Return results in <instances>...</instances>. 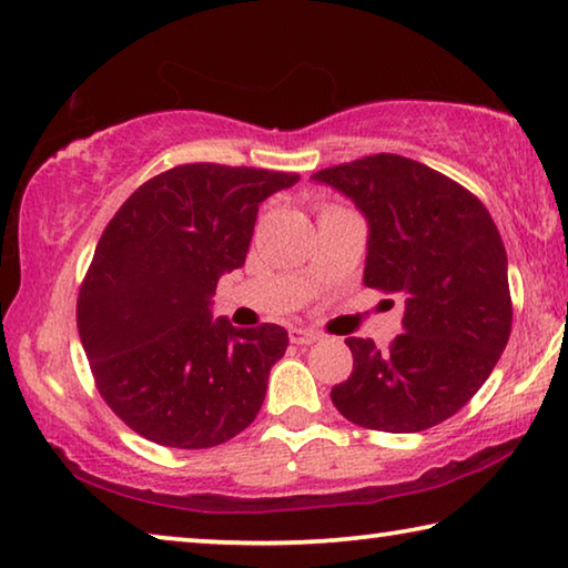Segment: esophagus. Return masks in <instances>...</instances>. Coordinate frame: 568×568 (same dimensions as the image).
<instances>
[{"mask_svg": "<svg viewBox=\"0 0 568 568\" xmlns=\"http://www.w3.org/2000/svg\"><path fill=\"white\" fill-rule=\"evenodd\" d=\"M315 341H321V333L318 331L291 328V343H295V345H313Z\"/></svg>", "mask_w": 568, "mask_h": 568, "instance_id": "34e87169", "label": "esophagus"}]
</instances>
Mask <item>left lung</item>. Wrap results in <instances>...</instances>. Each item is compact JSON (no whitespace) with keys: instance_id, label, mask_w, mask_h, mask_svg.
Returning <instances> with one entry per match:
<instances>
[{"instance_id":"left-lung-1","label":"left lung","mask_w":568,"mask_h":568,"mask_svg":"<svg viewBox=\"0 0 568 568\" xmlns=\"http://www.w3.org/2000/svg\"><path fill=\"white\" fill-rule=\"evenodd\" d=\"M313 180L351 197L368 223L363 283L406 297L403 333L388 351L345 338L353 373L331 390L335 408L388 434L436 426L474 398L511 335L508 261L496 223L458 182L390 152Z\"/></svg>"}]
</instances>
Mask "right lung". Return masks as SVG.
I'll use <instances>...</instances> for the list:
<instances>
[{
    "instance_id": "add662e5",
    "label": "right lung",
    "mask_w": 568,
    "mask_h": 568,
    "mask_svg": "<svg viewBox=\"0 0 568 568\" xmlns=\"http://www.w3.org/2000/svg\"><path fill=\"white\" fill-rule=\"evenodd\" d=\"M293 172L172 168L148 180L104 227L77 297V331L104 403L134 434L210 448L261 410L287 331L213 321L220 275L245 263L257 207Z\"/></svg>"
}]
</instances>
